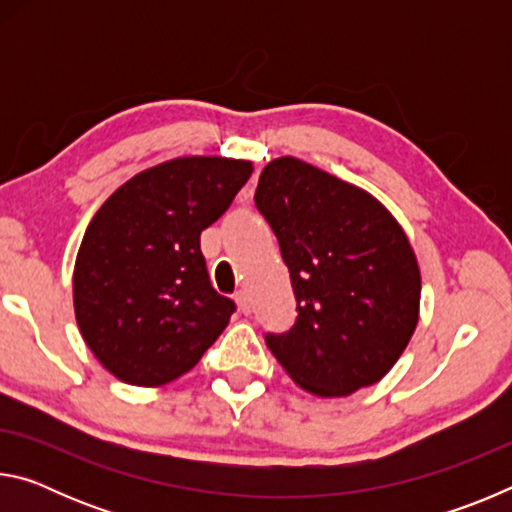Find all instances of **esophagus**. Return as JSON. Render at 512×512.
Returning <instances> with one entry per match:
<instances>
[{
	"label": "esophagus",
	"instance_id": "esophagus-1",
	"mask_svg": "<svg viewBox=\"0 0 512 512\" xmlns=\"http://www.w3.org/2000/svg\"><path fill=\"white\" fill-rule=\"evenodd\" d=\"M235 302H237V307H239L241 314H248V311H250V300H248V293L246 291H237L235 293Z\"/></svg>",
	"mask_w": 512,
	"mask_h": 512
}]
</instances>
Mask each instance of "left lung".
<instances>
[{
	"instance_id": "left-lung-1",
	"label": "left lung",
	"mask_w": 512,
	"mask_h": 512,
	"mask_svg": "<svg viewBox=\"0 0 512 512\" xmlns=\"http://www.w3.org/2000/svg\"><path fill=\"white\" fill-rule=\"evenodd\" d=\"M255 205L289 268L298 318L266 345L300 388L345 397L377 384L418 325L420 268L375 196L298 158L264 167Z\"/></svg>"
}]
</instances>
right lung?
Listing matches in <instances>:
<instances>
[{
    "instance_id": "add662e5",
    "label": "right lung",
    "mask_w": 512,
    "mask_h": 512,
    "mask_svg": "<svg viewBox=\"0 0 512 512\" xmlns=\"http://www.w3.org/2000/svg\"><path fill=\"white\" fill-rule=\"evenodd\" d=\"M250 173L246 160L176 158L137 173L94 214L74 264V311L117 379L169 384L219 339L235 302L212 289L201 232Z\"/></svg>"
}]
</instances>
